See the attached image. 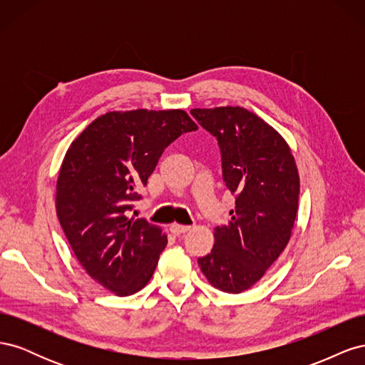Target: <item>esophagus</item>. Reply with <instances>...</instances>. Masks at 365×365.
Here are the masks:
<instances>
[{
  "label": "esophagus",
  "instance_id": "1",
  "mask_svg": "<svg viewBox=\"0 0 365 365\" xmlns=\"http://www.w3.org/2000/svg\"><path fill=\"white\" fill-rule=\"evenodd\" d=\"M192 227L190 225H181V224H172L170 225V231L173 235H182V233H185V231H189Z\"/></svg>",
  "mask_w": 365,
  "mask_h": 365
}]
</instances>
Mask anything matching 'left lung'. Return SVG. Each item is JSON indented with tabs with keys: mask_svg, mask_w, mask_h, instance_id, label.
Masks as SVG:
<instances>
[{
	"mask_svg": "<svg viewBox=\"0 0 365 365\" xmlns=\"http://www.w3.org/2000/svg\"><path fill=\"white\" fill-rule=\"evenodd\" d=\"M190 113L216 137L224 181L236 196L231 220L215 228L213 250L197 263L210 284L240 294L263 277L288 245L300 175L286 140L248 109L195 108Z\"/></svg>",
	"mask_w": 365,
	"mask_h": 365,
	"instance_id": "8db88e82",
	"label": "left lung"
}]
</instances>
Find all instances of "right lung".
I'll use <instances>...</instances> for the list:
<instances>
[{"label":"right lung","mask_w":365,"mask_h":365,"mask_svg":"<svg viewBox=\"0 0 365 365\" xmlns=\"http://www.w3.org/2000/svg\"><path fill=\"white\" fill-rule=\"evenodd\" d=\"M197 125L182 109L111 111L91 121L65 153L56 213L76 259L118 297L138 292L157 268L168 236L128 217L164 149Z\"/></svg>","instance_id":"1"}]
</instances>
